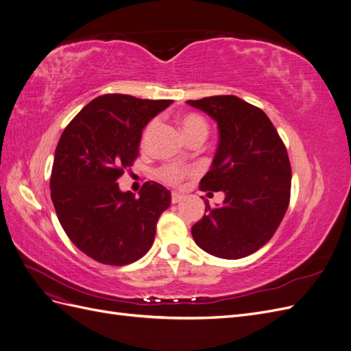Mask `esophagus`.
<instances>
[{"label": "esophagus", "mask_w": 351, "mask_h": 351, "mask_svg": "<svg viewBox=\"0 0 351 351\" xmlns=\"http://www.w3.org/2000/svg\"><path fill=\"white\" fill-rule=\"evenodd\" d=\"M182 200H183V195H180L177 192H173V195H171V202H173V204H178V202H182Z\"/></svg>", "instance_id": "34e87169"}]
</instances>
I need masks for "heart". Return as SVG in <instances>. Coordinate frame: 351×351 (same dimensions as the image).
I'll return each mask as SVG.
<instances>
[{
    "mask_svg": "<svg viewBox=\"0 0 351 351\" xmlns=\"http://www.w3.org/2000/svg\"><path fill=\"white\" fill-rule=\"evenodd\" d=\"M180 124H182V129H183V133H184L187 141L196 139V137H202V139H206L209 127H208V123H206V120L204 119V117H200L197 114H184L182 119H180ZM155 125H156V120L151 121L149 125L146 127L145 134H143L145 139L155 129ZM189 173H190V169L186 168V167L164 165L158 171V176H159V178L164 180L165 183L177 184V183L182 182V180L186 177V174H189Z\"/></svg>",
    "mask_w": 351,
    "mask_h": 351,
    "instance_id": "heart-1",
    "label": "heart"
}]
</instances>
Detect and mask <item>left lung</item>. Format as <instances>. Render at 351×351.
Segmentation results:
<instances>
[{
    "label": "left lung",
    "instance_id": "obj_1",
    "mask_svg": "<svg viewBox=\"0 0 351 351\" xmlns=\"http://www.w3.org/2000/svg\"><path fill=\"white\" fill-rule=\"evenodd\" d=\"M187 104L214 119L219 132L200 190L226 195L217 208L205 200L206 214L192 227V236L217 258H244L269 241L289 208V154L268 115L246 101L218 95Z\"/></svg>",
    "mask_w": 351,
    "mask_h": 351
}]
</instances>
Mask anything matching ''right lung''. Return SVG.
<instances>
[{"label":"right lung","mask_w":351,"mask_h":351,"mask_svg":"<svg viewBox=\"0 0 351 351\" xmlns=\"http://www.w3.org/2000/svg\"><path fill=\"white\" fill-rule=\"evenodd\" d=\"M169 99L108 93L95 98L62 132L51 173V199L74 246L105 265H127L151 249L171 193L146 182L139 197L119 180L139 155L142 130Z\"/></svg>","instance_id":"obj_1"}]
</instances>
